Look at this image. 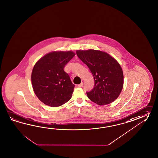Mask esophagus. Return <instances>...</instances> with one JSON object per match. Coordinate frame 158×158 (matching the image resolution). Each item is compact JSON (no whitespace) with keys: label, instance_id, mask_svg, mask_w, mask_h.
<instances>
[{"label":"esophagus","instance_id":"obj_1","mask_svg":"<svg viewBox=\"0 0 158 158\" xmlns=\"http://www.w3.org/2000/svg\"><path fill=\"white\" fill-rule=\"evenodd\" d=\"M83 83H81V84H78L77 86H78L79 87H81L83 86Z\"/></svg>","mask_w":158,"mask_h":158}]
</instances>
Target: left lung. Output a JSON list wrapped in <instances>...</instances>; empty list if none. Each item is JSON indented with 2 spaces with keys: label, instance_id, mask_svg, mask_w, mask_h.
Masks as SVG:
<instances>
[{
  "label": "left lung",
  "instance_id": "left-lung-1",
  "mask_svg": "<svg viewBox=\"0 0 158 158\" xmlns=\"http://www.w3.org/2000/svg\"><path fill=\"white\" fill-rule=\"evenodd\" d=\"M76 53L94 77V88L87 92L88 98L99 105H108L118 98L123 86V74L117 60L98 50H77Z\"/></svg>",
  "mask_w": 158,
  "mask_h": 158
}]
</instances>
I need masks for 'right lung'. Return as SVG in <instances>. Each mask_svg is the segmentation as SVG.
I'll return each instance as SVG.
<instances>
[{
  "label": "right lung",
  "instance_id": "1",
  "mask_svg": "<svg viewBox=\"0 0 158 158\" xmlns=\"http://www.w3.org/2000/svg\"><path fill=\"white\" fill-rule=\"evenodd\" d=\"M73 51H53L37 60L32 70L31 81L39 100L52 107L69 102L74 91V84L64 67L74 56Z\"/></svg>",
  "mask_w": 158,
  "mask_h": 158
}]
</instances>
